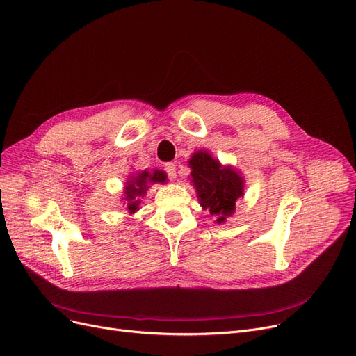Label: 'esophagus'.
Here are the masks:
<instances>
[{"mask_svg":"<svg viewBox=\"0 0 356 356\" xmlns=\"http://www.w3.org/2000/svg\"><path fill=\"white\" fill-rule=\"evenodd\" d=\"M165 172H167V175H168V177H170V179H176V176H177V172H176V164H173V163H168V164H165Z\"/></svg>","mask_w":356,"mask_h":356,"instance_id":"esophagus-1","label":"esophagus"}]
</instances>
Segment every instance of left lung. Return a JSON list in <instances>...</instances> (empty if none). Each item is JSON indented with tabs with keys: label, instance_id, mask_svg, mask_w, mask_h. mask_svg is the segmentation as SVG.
<instances>
[{
	"label": "left lung",
	"instance_id": "left-lung-1",
	"mask_svg": "<svg viewBox=\"0 0 356 356\" xmlns=\"http://www.w3.org/2000/svg\"><path fill=\"white\" fill-rule=\"evenodd\" d=\"M189 168L199 205L216 224H224L234 215L237 200L244 196V177L236 167L222 165L207 149L192 154Z\"/></svg>",
	"mask_w": 356,
	"mask_h": 356
}]
</instances>
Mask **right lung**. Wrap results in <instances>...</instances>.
<instances>
[{
    "label": "right lung",
    "instance_id": "1",
    "mask_svg": "<svg viewBox=\"0 0 356 356\" xmlns=\"http://www.w3.org/2000/svg\"><path fill=\"white\" fill-rule=\"evenodd\" d=\"M167 175L163 170H143V172H136L128 176V180L125 181V186H123V195H122V202H125L128 212L135 213L140 211V205L143 199L145 197L151 184L156 183H165Z\"/></svg>",
    "mask_w": 356,
    "mask_h": 356
}]
</instances>
